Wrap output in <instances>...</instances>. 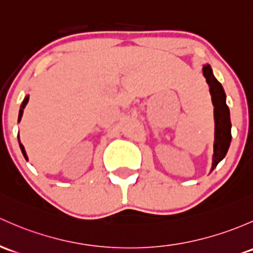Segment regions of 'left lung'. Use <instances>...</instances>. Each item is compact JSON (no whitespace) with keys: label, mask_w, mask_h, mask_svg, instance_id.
<instances>
[{"label":"left lung","mask_w":253,"mask_h":253,"mask_svg":"<svg viewBox=\"0 0 253 253\" xmlns=\"http://www.w3.org/2000/svg\"><path fill=\"white\" fill-rule=\"evenodd\" d=\"M203 71L210 86L212 103L214 106V153L211 169L213 171L218 162L224 159L225 154L229 149L230 140H232V133H230L232 124H230L229 108L225 103V93L222 84L217 81V79L212 74L211 66L205 65Z\"/></svg>","instance_id":"obj_1"}]
</instances>
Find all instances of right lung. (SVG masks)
<instances>
[{"mask_svg": "<svg viewBox=\"0 0 253 253\" xmlns=\"http://www.w3.org/2000/svg\"><path fill=\"white\" fill-rule=\"evenodd\" d=\"M28 100H29V98L26 97L25 99H24V102H23V105H21V109H20V111H19V120L21 119V115H23V108L24 106L26 105V103H28ZM19 144H20V149H21V151H23V155L25 156V159H28L26 158V153H25V149H24V147H23V144H21L20 143V140H19Z\"/></svg>", "mask_w": 253, "mask_h": 253, "instance_id": "right-lung-1", "label": "right lung"}]
</instances>
